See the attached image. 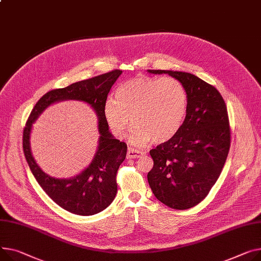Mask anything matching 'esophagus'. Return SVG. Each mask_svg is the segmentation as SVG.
<instances>
[{"label":"esophagus","mask_w":261,"mask_h":261,"mask_svg":"<svg viewBox=\"0 0 261 261\" xmlns=\"http://www.w3.org/2000/svg\"><path fill=\"white\" fill-rule=\"evenodd\" d=\"M145 152H142V151H138V150H135V149H132V148H128V152H127V156L129 159H138L141 158L142 155H144Z\"/></svg>","instance_id":"34e87169"}]
</instances>
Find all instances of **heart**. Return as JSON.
Segmentation results:
<instances>
[{"instance_id":"1","label":"heart","mask_w":261,"mask_h":261,"mask_svg":"<svg viewBox=\"0 0 261 261\" xmlns=\"http://www.w3.org/2000/svg\"><path fill=\"white\" fill-rule=\"evenodd\" d=\"M188 110V94L180 82L172 77L137 76L121 83L115 99L103 106V116L112 133L123 138L135 127L131 143L146 146L165 143L180 129Z\"/></svg>"}]
</instances>
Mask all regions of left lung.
I'll return each mask as SVG.
<instances>
[{
  "label": "left lung",
  "instance_id": "8db88e82",
  "mask_svg": "<svg viewBox=\"0 0 261 261\" xmlns=\"http://www.w3.org/2000/svg\"><path fill=\"white\" fill-rule=\"evenodd\" d=\"M179 81L188 110L179 131L150 151L154 162L148 182L154 196L175 210L198 204L218 179L231 143L225 102L212 85L188 72L148 70Z\"/></svg>",
  "mask_w": 261,
  "mask_h": 261
}]
</instances>
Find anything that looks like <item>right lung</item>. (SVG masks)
Returning <instances> with one entry per match:
<instances>
[{"instance_id":"obj_1","label":"right lung","mask_w":261,"mask_h":261,"mask_svg":"<svg viewBox=\"0 0 261 261\" xmlns=\"http://www.w3.org/2000/svg\"><path fill=\"white\" fill-rule=\"evenodd\" d=\"M121 70H113L95 77L81 81L43 95L33 107L23 132V150L28 166L47 195L64 210L82 216L93 215L105 210L117 192L116 173L126 159L127 145L109 131L103 116V106L108 93ZM84 101L95 110L98 116L100 137L93 162L80 175L71 179H55L38 167L31 152L30 134L32 125L52 103L62 100Z\"/></svg>"}]
</instances>
